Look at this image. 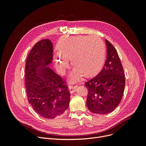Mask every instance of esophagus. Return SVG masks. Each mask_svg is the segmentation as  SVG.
Instances as JSON below:
<instances>
[{"label":"esophagus","instance_id":"obj_1","mask_svg":"<svg viewBox=\"0 0 146 146\" xmlns=\"http://www.w3.org/2000/svg\"><path fill=\"white\" fill-rule=\"evenodd\" d=\"M76 88H77V86H69V91H70V94L74 93V92L76 91Z\"/></svg>","mask_w":146,"mask_h":146}]
</instances>
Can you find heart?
<instances>
[{
    "mask_svg": "<svg viewBox=\"0 0 146 146\" xmlns=\"http://www.w3.org/2000/svg\"><path fill=\"white\" fill-rule=\"evenodd\" d=\"M59 55L55 58L57 70L64 74L70 60L74 68L72 78L78 79L82 74L92 76L102 69L105 58V46L95 36H71L62 40L58 46Z\"/></svg>",
    "mask_w": 146,
    "mask_h": 146,
    "instance_id": "heart-1",
    "label": "heart"
}]
</instances>
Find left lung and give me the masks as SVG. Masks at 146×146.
Masks as SVG:
<instances>
[{"label":"left lung","mask_w":146,"mask_h":146,"mask_svg":"<svg viewBox=\"0 0 146 146\" xmlns=\"http://www.w3.org/2000/svg\"><path fill=\"white\" fill-rule=\"evenodd\" d=\"M107 59L102 70L85 83L88 89L87 106L95 114H106L116 109L123 96L125 78L114 47L108 40Z\"/></svg>","instance_id":"obj_1"}]
</instances>
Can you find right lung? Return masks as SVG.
<instances>
[{"mask_svg": "<svg viewBox=\"0 0 146 146\" xmlns=\"http://www.w3.org/2000/svg\"><path fill=\"white\" fill-rule=\"evenodd\" d=\"M52 59V43L49 39H43L32 48L25 65L28 102L38 114L48 119L65 113L69 108L70 96L66 81L46 67Z\"/></svg>", "mask_w": 146, "mask_h": 146, "instance_id": "add662e5", "label": "right lung"}]
</instances>
